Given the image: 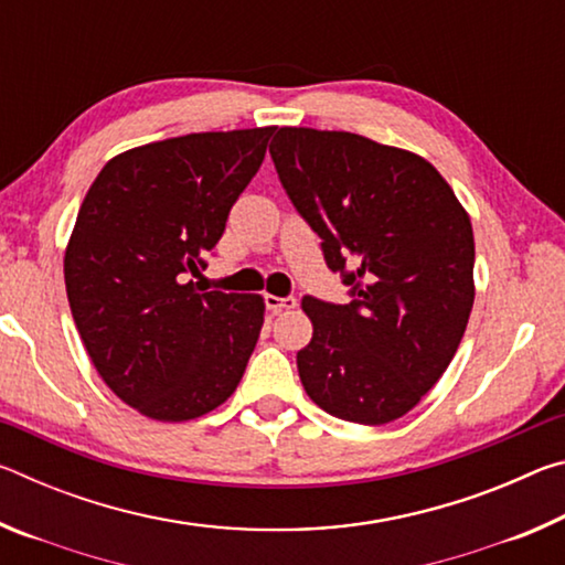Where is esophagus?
Instances as JSON below:
<instances>
[{
  "mask_svg": "<svg viewBox=\"0 0 565 565\" xmlns=\"http://www.w3.org/2000/svg\"><path fill=\"white\" fill-rule=\"evenodd\" d=\"M264 303H266V309H269V311L279 313V311H284V309H294V306H296V296H274V294H266V296H264Z\"/></svg>",
  "mask_w": 565,
  "mask_h": 565,
  "instance_id": "34e87169",
  "label": "esophagus"
}]
</instances>
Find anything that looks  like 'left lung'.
Masks as SVG:
<instances>
[{
  "instance_id": "1",
  "label": "left lung",
  "mask_w": 565,
  "mask_h": 565,
  "mask_svg": "<svg viewBox=\"0 0 565 565\" xmlns=\"http://www.w3.org/2000/svg\"><path fill=\"white\" fill-rule=\"evenodd\" d=\"M269 151L351 296L301 299L313 323L309 347L296 353L306 394L353 424L396 420L444 376L463 339L471 218L426 159L359 134L281 127Z\"/></svg>"
}]
</instances>
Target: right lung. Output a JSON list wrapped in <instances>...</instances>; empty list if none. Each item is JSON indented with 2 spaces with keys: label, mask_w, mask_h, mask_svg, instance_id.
I'll list each match as a JSON object with an SVG mask.
<instances>
[{
  "label": "right lung",
  "mask_w": 565,
  "mask_h": 565,
  "mask_svg": "<svg viewBox=\"0 0 565 565\" xmlns=\"http://www.w3.org/2000/svg\"><path fill=\"white\" fill-rule=\"evenodd\" d=\"M274 127L186 134L107 161L64 254L72 317L99 376L157 420L204 416L234 394L264 327L259 294H199L226 218Z\"/></svg>",
  "instance_id": "1"
}]
</instances>
